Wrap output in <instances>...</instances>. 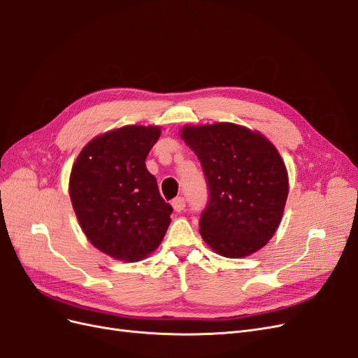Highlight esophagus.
Listing matches in <instances>:
<instances>
[{
  "instance_id": "obj_1",
  "label": "esophagus",
  "mask_w": 358,
  "mask_h": 358,
  "mask_svg": "<svg viewBox=\"0 0 358 358\" xmlns=\"http://www.w3.org/2000/svg\"><path fill=\"white\" fill-rule=\"evenodd\" d=\"M172 208H174L177 213H181L184 208H186V201H184V198H176L172 199Z\"/></svg>"
}]
</instances>
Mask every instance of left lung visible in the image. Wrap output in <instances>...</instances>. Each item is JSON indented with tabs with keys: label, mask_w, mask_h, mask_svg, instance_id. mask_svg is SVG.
Returning a JSON list of instances; mask_svg holds the SVG:
<instances>
[{
	"label": "left lung",
	"mask_w": 358,
	"mask_h": 358,
	"mask_svg": "<svg viewBox=\"0 0 358 358\" xmlns=\"http://www.w3.org/2000/svg\"><path fill=\"white\" fill-rule=\"evenodd\" d=\"M181 136L198 156L210 193L199 218L203 241L232 259L260 250L278 229L288 194L276 148L234 123L187 126Z\"/></svg>",
	"instance_id": "1"
}]
</instances>
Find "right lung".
Returning <instances> with one entry per match:
<instances>
[{
    "mask_svg": "<svg viewBox=\"0 0 358 358\" xmlns=\"http://www.w3.org/2000/svg\"><path fill=\"white\" fill-rule=\"evenodd\" d=\"M159 136L156 126H124L92 140L73 166L70 198L80 226L113 259H144L159 247L171 223L174 210L145 168Z\"/></svg>",
    "mask_w": 358,
    "mask_h": 358,
    "instance_id": "obj_1",
    "label": "right lung"
}]
</instances>
